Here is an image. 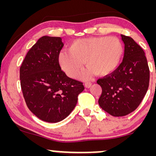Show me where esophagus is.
Wrapping results in <instances>:
<instances>
[{"label":"esophagus","instance_id":"1","mask_svg":"<svg viewBox=\"0 0 156 156\" xmlns=\"http://www.w3.org/2000/svg\"><path fill=\"white\" fill-rule=\"evenodd\" d=\"M84 86H85L86 88H89V87L92 86V83H91V82H86V83H84Z\"/></svg>","mask_w":156,"mask_h":156}]
</instances>
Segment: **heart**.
I'll use <instances>...</instances> for the list:
<instances>
[{
	"instance_id": "1",
	"label": "heart",
	"mask_w": 156,
	"mask_h": 156,
	"mask_svg": "<svg viewBox=\"0 0 156 156\" xmlns=\"http://www.w3.org/2000/svg\"><path fill=\"white\" fill-rule=\"evenodd\" d=\"M69 51L58 54V63L68 76L76 78L83 66L89 68L82 76L87 79L92 75L104 76L114 72L122 56L123 45L114 37H93L73 40Z\"/></svg>"
}]
</instances>
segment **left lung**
Returning a JSON list of instances; mask_svg holds the SVG:
<instances>
[{
	"instance_id": "left-lung-1",
	"label": "left lung",
	"mask_w": 156,
	"mask_h": 156,
	"mask_svg": "<svg viewBox=\"0 0 156 156\" xmlns=\"http://www.w3.org/2000/svg\"><path fill=\"white\" fill-rule=\"evenodd\" d=\"M125 44L122 62L114 72L99 78L98 103L114 117L128 115L137 108L149 87L150 69L145 53L131 37L121 34Z\"/></svg>"
}]
</instances>
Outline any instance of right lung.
<instances>
[{"label":"right lung","mask_w":156,"mask_h":156,"mask_svg":"<svg viewBox=\"0 0 156 156\" xmlns=\"http://www.w3.org/2000/svg\"><path fill=\"white\" fill-rule=\"evenodd\" d=\"M63 46L61 37H41L27 53L20 69L27 106L48 122L65 119L84 89L82 82L69 78L62 70L58 57Z\"/></svg>","instance_id":"obj_1"}]
</instances>
